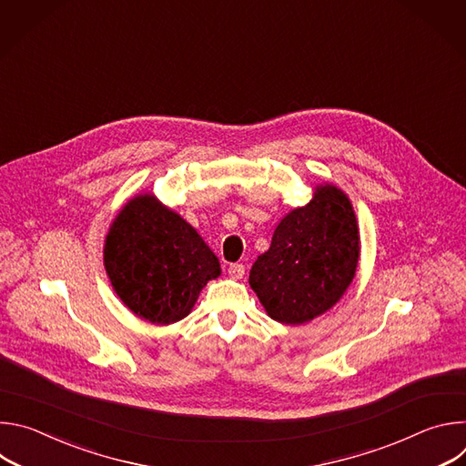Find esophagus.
<instances>
[{
  "label": "esophagus",
  "instance_id": "1",
  "mask_svg": "<svg viewBox=\"0 0 466 466\" xmlns=\"http://www.w3.org/2000/svg\"><path fill=\"white\" fill-rule=\"evenodd\" d=\"M228 275L234 279V280H241L245 277V265L241 263H230L228 265Z\"/></svg>",
  "mask_w": 466,
  "mask_h": 466
}]
</instances>
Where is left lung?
Masks as SVG:
<instances>
[{
    "mask_svg": "<svg viewBox=\"0 0 466 466\" xmlns=\"http://www.w3.org/2000/svg\"><path fill=\"white\" fill-rule=\"evenodd\" d=\"M358 261L360 230L350 198L334 184H320L306 207L279 223L248 284L271 319L304 324L345 295Z\"/></svg>",
    "mask_w": 466,
    "mask_h": 466,
    "instance_id": "1",
    "label": "left lung"
}]
</instances>
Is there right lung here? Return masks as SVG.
<instances>
[{
    "mask_svg": "<svg viewBox=\"0 0 466 466\" xmlns=\"http://www.w3.org/2000/svg\"><path fill=\"white\" fill-rule=\"evenodd\" d=\"M103 259L121 302L153 324L184 319L203 288L221 275L205 239L153 193L132 197L119 210Z\"/></svg>",
    "mask_w": 466,
    "mask_h": 466,
    "instance_id": "right-lung-1",
    "label": "right lung"
}]
</instances>
